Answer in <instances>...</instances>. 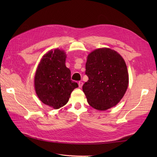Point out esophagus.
Returning a JSON list of instances; mask_svg holds the SVG:
<instances>
[{"label": "esophagus", "mask_w": 157, "mask_h": 157, "mask_svg": "<svg viewBox=\"0 0 157 157\" xmlns=\"http://www.w3.org/2000/svg\"><path fill=\"white\" fill-rule=\"evenodd\" d=\"M82 85H83V82L82 81H79L78 82V86H79V88H81L82 86Z\"/></svg>", "instance_id": "1"}]
</instances>
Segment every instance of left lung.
I'll return each instance as SVG.
<instances>
[{"instance_id": "obj_1", "label": "left lung", "mask_w": 157, "mask_h": 157, "mask_svg": "<svg viewBox=\"0 0 157 157\" xmlns=\"http://www.w3.org/2000/svg\"><path fill=\"white\" fill-rule=\"evenodd\" d=\"M85 73L88 80L82 90L93 108L107 110L124 96L128 86V70L124 60L116 51L105 48L91 52Z\"/></svg>"}]
</instances>
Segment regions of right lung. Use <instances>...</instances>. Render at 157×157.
<instances>
[{
	"mask_svg": "<svg viewBox=\"0 0 157 157\" xmlns=\"http://www.w3.org/2000/svg\"><path fill=\"white\" fill-rule=\"evenodd\" d=\"M63 50H50L42 58L35 77V91L40 100L56 109L65 105L73 90L78 87L71 79V71L65 66Z\"/></svg>",
	"mask_w": 157,
	"mask_h": 157,
	"instance_id": "1",
	"label": "right lung"
}]
</instances>
